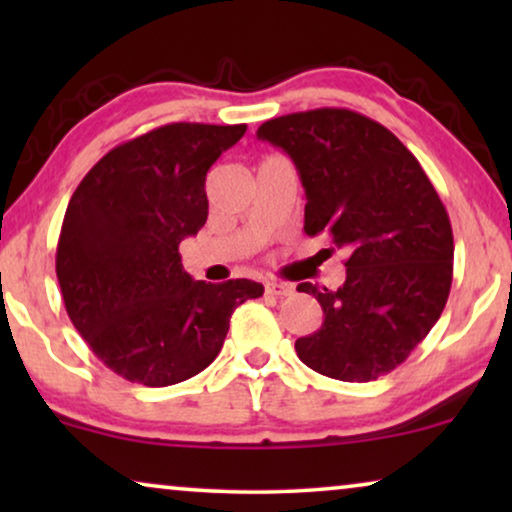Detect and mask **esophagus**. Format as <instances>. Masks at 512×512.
Segmentation results:
<instances>
[{"mask_svg": "<svg viewBox=\"0 0 512 512\" xmlns=\"http://www.w3.org/2000/svg\"><path fill=\"white\" fill-rule=\"evenodd\" d=\"M265 293H268V296H277V298L291 296L293 286L286 282H265Z\"/></svg>", "mask_w": 512, "mask_h": 512, "instance_id": "34e87169", "label": "esophagus"}]
</instances>
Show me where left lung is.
Here are the masks:
<instances>
[{
  "label": "left lung",
  "instance_id": "8db88e82",
  "mask_svg": "<svg viewBox=\"0 0 512 512\" xmlns=\"http://www.w3.org/2000/svg\"><path fill=\"white\" fill-rule=\"evenodd\" d=\"M256 137L296 165L305 233L347 254L338 291L298 284L324 310L319 331L296 340L300 361L342 382L391 373L450 296L454 240L436 188L394 132L349 109L272 118Z\"/></svg>",
  "mask_w": 512,
  "mask_h": 512
}]
</instances>
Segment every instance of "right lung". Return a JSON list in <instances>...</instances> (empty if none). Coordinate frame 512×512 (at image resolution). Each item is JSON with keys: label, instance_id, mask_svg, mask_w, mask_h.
Listing matches in <instances>:
<instances>
[{"label": "right lung", "instance_id": "obj_1", "mask_svg": "<svg viewBox=\"0 0 512 512\" xmlns=\"http://www.w3.org/2000/svg\"><path fill=\"white\" fill-rule=\"evenodd\" d=\"M247 125L170 123L111 149L69 200L55 272L67 314L104 366L144 387L198 375L263 284L195 282L179 242L207 221L205 179Z\"/></svg>", "mask_w": 512, "mask_h": 512}]
</instances>
